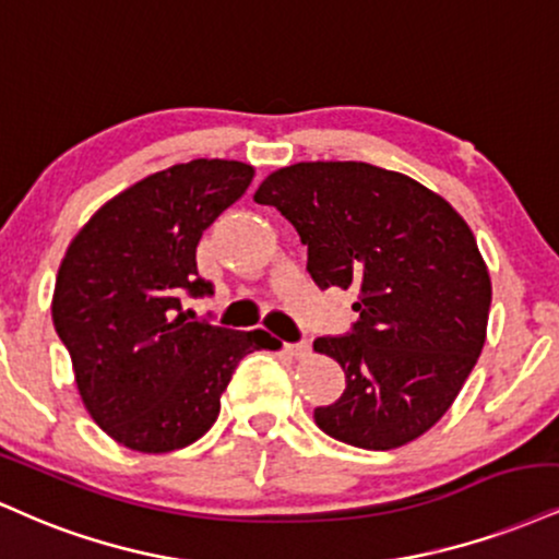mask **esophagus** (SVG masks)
<instances>
[{
	"label": "esophagus",
	"mask_w": 559,
	"mask_h": 559,
	"mask_svg": "<svg viewBox=\"0 0 559 559\" xmlns=\"http://www.w3.org/2000/svg\"><path fill=\"white\" fill-rule=\"evenodd\" d=\"M287 350H290L295 358H306L308 353H311V343H308V340H300V343L287 345Z\"/></svg>",
	"instance_id": "obj_1"
}]
</instances>
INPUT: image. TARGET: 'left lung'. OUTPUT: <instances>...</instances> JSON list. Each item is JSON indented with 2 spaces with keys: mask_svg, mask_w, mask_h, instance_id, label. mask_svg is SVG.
I'll return each mask as SVG.
<instances>
[{
  "mask_svg": "<svg viewBox=\"0 0 559 559\" xmlns=\"http://www.w3.org/2000/svg\"><path fill=\"white\" fill-rule=\"evenodd\" d=\"M308 248L319 290H356L347 334L317 337L345 392L313 411L324 435L392 450L429 431L474 371L487 340L491 282L476 238L442 195L366 162H300L261 182Z\"/></svg>",
  "mask_w": 559,
  "mask_h": 559,
  "instance_id": "left-lung-1",
  "label": "left lung"
}]
</instances>
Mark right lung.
<instances>
[{"label":"right lung","mask_w":559,"mask_h":559,"mask_svg":"<svg viewBox=\"0 0 559 559\" xmlns=\"http://www.w3.org/2000/svg\"><path fill=\"white\" fill-rule=\"evenodd\" d=\"M251 180V164L227 159L143 177L85 222L59 264L55 330L91 418L124 448H188L212 429L240 360L277 347L264 330L235 332L182 311L186 298L214 293L195 266L203 229Z\"/></svg>","instance_id":"add662e5"}]
</instances>
